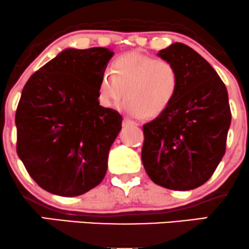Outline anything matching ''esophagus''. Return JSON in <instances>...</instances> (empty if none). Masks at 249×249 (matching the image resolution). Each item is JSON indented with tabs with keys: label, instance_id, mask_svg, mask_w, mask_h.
Wrapping results in <instances>:
<instances>
[{
	"label": "esophagus",
	"instance_id": "34e87169",
	"mask_svg": "<svg viewBox=\"0 0 249 249\" xmlns=\"http://www.w3.org/2000/svg\"><path fill=\"white\" fill-rule=\"evenodd\" d=\"M123 125H124V126H128V125H130V126H137V125H138V123L131 121V119H128V118H124V121H123Z\"/></svg>",
	"mask_w": 249,
	"mask_h": 249
}]
</instances>
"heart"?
<instances>
[{
    "mask_svg": "<svg viewBox=\"0 0 249 249\" xmlns=\"http://www.w3.org/2000/svg\"><path fill=\"white\" fill-rule=\"evenodd\" d=\"M178 88L172 62L131 51L116 59L112 71L103 72L98 93L104 107H115L126 95L123 107L128 115L156 117L170 107Z\"/></svg>",
    "mask_w": 249,
    "mask_h": 249,
    "instance_id": "b5f03b06",
    "label": "heart"
}]
</instances>
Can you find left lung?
Here are the masks:
<instances>
[{"label": "left lung", "instance_id": "1", "mask_svg": "<svg viewBox=\"0 0 249 249\" xmlns=\"http://www.w3.org/2000/svg\"><path fill=\"white\" fill-rule=\"evenodd\" d=\"M158 56L176 65L179 88L170 107L142 125V165L159 186L193 190L212 177L225 154L232 121L227 89L210 63L182 43Z\"/></svg>", "mask_w": 249, "mask_h": 249}]
</instances>
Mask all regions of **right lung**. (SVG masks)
Here are the masks:
<instances>
[{
    "label": "right lung",
    "instance_id": "right-lung-1",
    "mask_svg": "<svg viewBox=\"0 0 249 249\" xmlns=\"http://www.w3.org/2000/svg\"><path fill=\"white\" fill-rule=\"evenodd\" d=\"M113 51L67 49L33 73L17 105L16 151L39 187L76 196L101 184L123 117L98 102Z\"/></svg>",
    "mask_w": 249,
    "mask_h": 249
}]
</instances>
